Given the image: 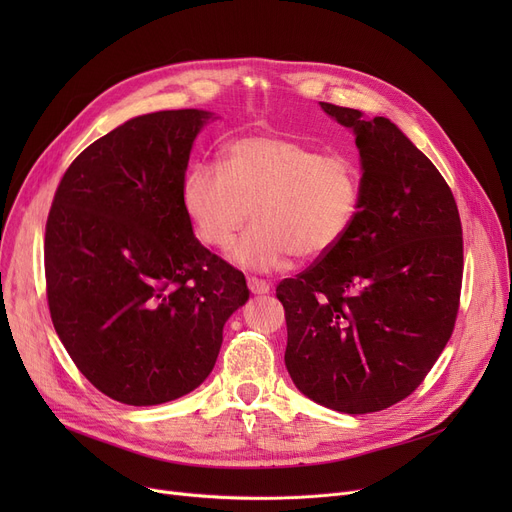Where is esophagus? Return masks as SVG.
I'll list each match as a JSON object with an SVG mask.
<instances>
[{"mask_svg": "<svg viewBox=\"0 0 512 512\" xmlns=\"http://www.w3.org/2000/svg\"><path fill=\"white\" fill-rule=\"evenodd\" d=\"M247 286H249V290L253 292V294H265V292H270V284H267L265 280H261V278H247Z\"/></svg>", "mask_w": 512, "mask_h": 512, "instance_id": "esophagus-1", "label": "esophagus"}]
</instances>
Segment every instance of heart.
I'll use <instances>...</instances> for the list:
<instances>
[{
	"label": "heart",
	"mask_w": 512,
	"mask_h": 512,
	"mask_svg": "<svg viewBox=\"0 0 512 512\" xmlns=\"http://www.w3.org/2000/svg\"><path fill=\"white\" fill-rule=\"evenodd\" d=\"M359 201L351 157L276 134L240 137L224 147L220 168L197 164L182 180V207L207 247L230 245L253 215L230 257L259 272L278 270L292 255L313 261L330 253L353 226Z\"/></svg>",
	"instance_id": "heart-1"
}]
</instances>
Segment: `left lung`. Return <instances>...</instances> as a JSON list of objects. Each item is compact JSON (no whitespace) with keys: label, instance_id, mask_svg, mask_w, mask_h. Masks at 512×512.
I'll use <instances>...</instances> for the list:
<instances>
[{"label":"left lung","instance_id":"8db88e82","mask_svg":"<svg viewBox=\"0 0 512 512\" xmlns=\"http://www.w3.org/2000/svg\"><path fill=\"white\" fill-rule=\"evenodd\" d=\"M321 107L357 134L361 201L338 245L276 286L284 361L305 396L363 415L413 394L450 340L463 228L438 168L388 118Z\"/></svg>","mask_w":512,"mask_h":512}]
</instances>
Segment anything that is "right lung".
I'll return each instance as SVG.
<instances>
[{"instance_id": "right-lung-1", "label": "right lung", "mask_w": 512, "mask_h": 512, "mask_svg": "<svg viewBox=\"0 0 512 512\" xmlns=\"http://www.w3.org/2000/svg\"><path fill=\"white\" fill-rule=\"evenodd\" d=\"M209 118L166 110L132 118L64 172L45 224L53 328L105 396L151 407L211 373L245 276L195 238L182 207L193 141Z\"/></svg>"}]
</instances>
